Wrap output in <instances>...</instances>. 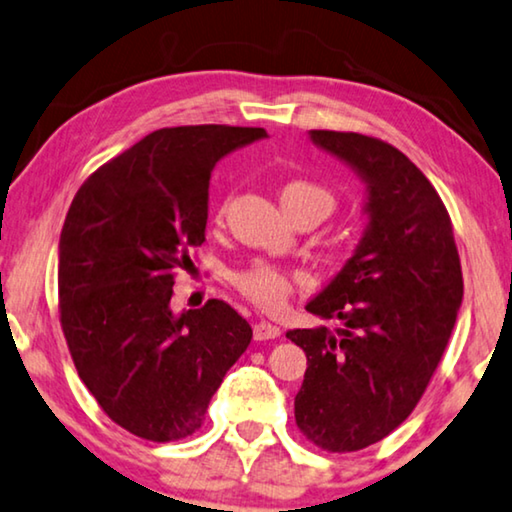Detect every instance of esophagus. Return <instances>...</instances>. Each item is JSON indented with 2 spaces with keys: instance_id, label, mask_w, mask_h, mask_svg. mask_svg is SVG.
Returning <instances> with one entry per match:
<instances>
[{
  "instance_id": "1",
  "label": "esophagus",
  "mask_w": 512,
  "mask_h": 512,
  "mask_svg": "<svg viewBox=\"0 0 512 512\" xmlns=\"http://www.w3.org/2000/svg\"><path fill=\"white\" fill-rule=\"evenodd\" d=\"M277 336H281V327L272 325V322L261 320V322H256V325H254L256 341H270V338H277Z\"/></svg>"
}]
</instances>
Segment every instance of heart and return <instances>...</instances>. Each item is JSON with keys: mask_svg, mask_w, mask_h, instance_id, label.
I'll list each match as a JSON object with an SVG mask.
<instances>
[{"mask_svg": "<svg viewBox=\"0 0 512 512\" xmlns=\"http://www.w3.org/2000/svg\"><path fill=\"white\" fill-rule=\"evenodd\" d=\"M300 203H320L327 212L332 210V196L322 187L309 183V180H293L283 185L281 190V206L293 208ZM304 272H290L265 261L251 263L245 270L233 274V283L240 288L242 295H247L251 302H256L261 309H281L286 304L290 290L295 283H304Z\"/></svg>", "mask_w": 512, "mask_h": 512, "instance_id": "1", "label": "heart"}]
</instances>
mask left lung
<instances>
[{
    "label": "left lung",
    "instance_id": "8db88e82",
    "mask_svg": "<svg viewBox=\"0 0 512 512\" xmlns=\"http://www.w3.org/2000/svg\"><path fill=\"white\" fill-rule=\"evenodd\" d=\"M366 185V226L352 256L306 311L325 325L290 329L306 352L295 421L332 453L359 451L396 430L419 403L462 304L451 217L398 148L357 132L309 130Z\"/></svg>",
    "mask_w": 512,
    "mask_h": 512
}]
</instances>
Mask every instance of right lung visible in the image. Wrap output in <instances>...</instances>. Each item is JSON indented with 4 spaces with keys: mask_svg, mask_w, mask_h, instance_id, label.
I'll return each mask as SVG.
<instances>
[{
    "mask_svg": "<svg viewBox=\"0 0 512 512\" xmlns=\"http://www.w3.org/2000/svg\"><path fill=\"white\" fill-rule=\"evenodd\" d=\"M263 128L180 125L146 135L77 190L59 238V309L86 389L151 442L192 435L251 343L222 300L174 313V272L206 242L215 164Z\"/></svg>",
    "mask_w": 512,
    "mask_h": 512,
    "instance_id": "add662e5",
    "label": "right lung"
}]
</instances>
